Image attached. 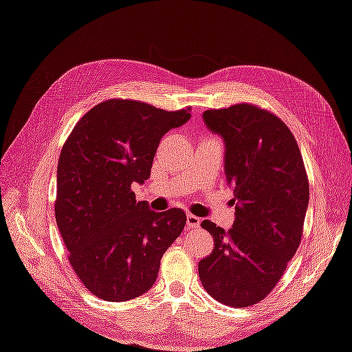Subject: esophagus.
Instances as JSON below:
<instances>
[{
	"mask_svg": "<svg viewBox=\"0 0 352 352\" xmlns=\"http://www.w3.org/2000/svg\"><path fill=\"white\" fill-rule=\"evenodd\" d=\"M186 224H188V227L196 228V227H199V226H200V219H199L197 216H194V214L189 213V214L186 216Z\"/></svg>",
	"mask_w": 352,
	"mask_h": 352,
	"instance_id": "1",
	"label": "esophagus"
}]
</instances>
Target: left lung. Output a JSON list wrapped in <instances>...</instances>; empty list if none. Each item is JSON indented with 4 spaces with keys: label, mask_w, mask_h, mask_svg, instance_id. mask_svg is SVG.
Here are the masks:
<instances>
[{
    "label": "left lung",
    "mask_w": 352,
    "mask_h": 352,
    "mask_svg": "<svg viewBox=\"0 0 352 352\" xmlns=\"http://www.w3.org/2000/svg\"><path fill=\"white\" fill-rule=\"evenodd\" d=\"M204 122L224 139L235 222L228 232L210 221L200 224L214 248L199 261V277L221 304L249 307L271 293L296 254L309 178L293 133L270 111L239 103L205 111Z\"/></svg>",
    "instance_id": "left-lung-1"
}]
</instances>
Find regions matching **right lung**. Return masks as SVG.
Returning <instances> with one entry per match:
<instances>
[{"instance_id": "add662e5", "label": "right lung", "mask_w": 352, "mask_h": 352, "mask_svg": "<svg viewBox=\"0 0 352 352\" xmlns=\"http://www.w3.org/2000/svg\"><path fill=\"white\" fill-rule=\"evenodd\" d=\"M189 111L106 100L81 117L60 150L56 224L94 296L124 302L147 293L161 256L185 228V211L156 213L136 202L131 185L150 177L161 138L186 124Z\"/></svg>"}]
</instances>
